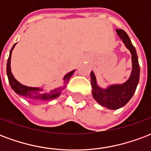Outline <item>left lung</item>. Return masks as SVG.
I'll return each instance as SVG.
<instances>
[{
	"label": "left lung",
	"mask_w": 151,
	"mask_h": 151,
	"mask_svg": "<svg viewBox=\"0 0 151 151\" xmlns=\"http://www.w3.org/2000/svg\"><path fill=\"white\" fill-rule=\"evenodd\" d=\"M116 31L132 54L133 69L130 78L122 85H113L107 89H101L97 86L94 72L91 73L93 97L99 104L112 110L122 108L129 101L136 91L140 76V66L135 47L125 31L122 29H116Z\"/></svg>",
	"instance_id": "1"
}]
</instances>
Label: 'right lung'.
<instances>
[{"mask_svg": "<svg viewBox=\"0 0 151 151\" xmlns=\"http://www.w3.org/2000/svg\"><path fill=\"white\" fill-rule=\"evenodd\" d=\"M15 44L13 46V47L10 50V52H9V56L8 58V61H7V67H6V72H7V76H8L9 82L11 86L12 89L18 95H23L25 97H27V98H33L35 99H40V100H49V99H52L56 97H58L60 94L61 90L63 88L59 87V88H56L53 91H51L50 92H46V93H40V91H42L40 88H34V87H28L26 86L22 85L21 83L19 82L14 78V77L13 76L11 73V69H10V60H11V53L14 47ZM74 73V70H73L71 72L68 73L65 78V82H68L70 78V77L73 75V73ZM65 87V86H64Z\"/></svg>", "mask_w": 151, "mask_h": 151, "instance_id": "right-lung-1", "label": "right lung"}]
</instances>
